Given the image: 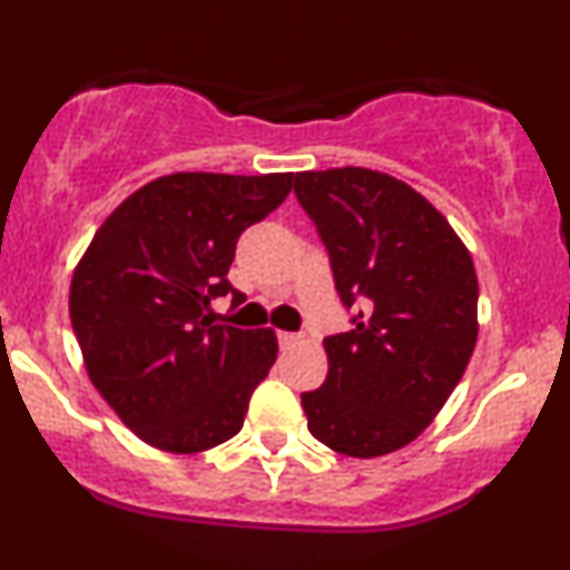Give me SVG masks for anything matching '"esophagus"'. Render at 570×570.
Returning a JSON list of instances; mask_svg holds the SVG:
<instances>
[{
	"instance_id": "34e87169",
	"label": "esophagus",
	"mask_w": 570,
	"mask_h": 570,
	"mask_svg": "<svg viewBox=\"0 0 570 570\" xmlns=\"http://www.w3.org/2000/svg\"><path fill=\"white\" fill-rule=\"evenodd\" d=\"M297 341H301V333H286V331L278 333V344L284 346V350H289V346H295Z\"/></svg>"
}]
</instances>
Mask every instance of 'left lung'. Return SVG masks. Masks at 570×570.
I'll use <instances>...</instances> for the list:
<instances>
[{
    "label": "left lung",
    "instance_id": "obj_1",
    "mask_svg": "<svg viewBox=\"0 0 570 570\" xmlns=\"http://www.w3.org/2000/svg\"><path fill=\"white\" fill-rule=\"evenodd\" d=\"M352 331L327 335V380L303 393L308 431L333 451L374 459L410 445L459 385L478 338L470 250L434 205L382 171H301Z\"/></svg>",
    "mask_w": 570,
    "mask_h": 570
}]
</instances>
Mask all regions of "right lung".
I'll return each mask as SVG.
<instances>
[{
  "label": "right lung",
  "instance_id": "right-lung-1",
  "mask_svg": "<svg viewBox=\"0 0 570 570\" xmlns=\"http://www.w3.org/2000/svg\"><path fill=\"white\" fill-rule=\"evenodd\" d=\"M292 175L177 171L104 220L70 284L87 374L147 445L199 453L243 429L250 393L278 355L275 333L213 325L237 239L289 196Z\"/></svg>",
  "mask_w": 570,
  "mask_h": 570
}]
</instances>
